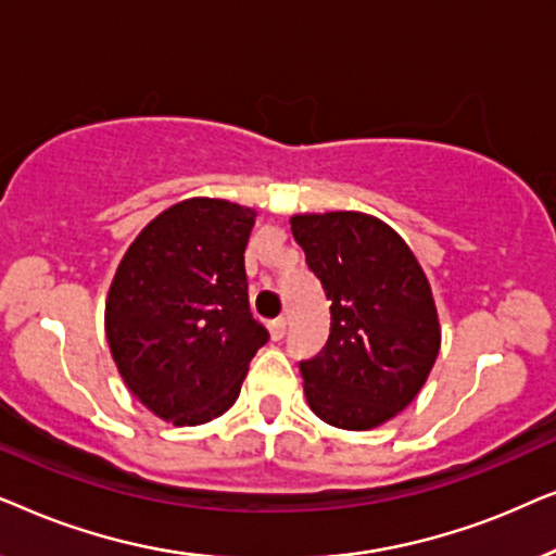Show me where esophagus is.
I'll list each match as a JSON object with an SVG mask.
<instances>
[{"instance_id":"34e87169","label":"esophagus","mask_w":556,"mask_h":556,"mask_svg":"<svg viewBox=\"0 0 556 556\" xmlns=\"http://www.w3.org/2000/svg\"><path fill=\"white\" fill-rule=\"evenodd\" d=\"M268 329H270V339L273 341H280L286 337V318L280 316V318H273V321L268 324Z\"/></svg>"}]
</instances>
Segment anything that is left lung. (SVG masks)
I'll return each instance as SVG.
<instances>
[{
	"mask_svg": "<svg viewBox=\"0 0 556 556\" xmlns=\"http://www.w3.org/2000/svg\"><path fill=\"white\" fill-rule=\"evenodd\" d=\"M291 230L331 301L329 341L299 364L308 407L333 428H377L417 397L438 359L428 278L407 242L371 215H295Z\"/></svg>",
	"mask_w": 556,
	"mask_h": 556,
	"instance_id": "left-lung-1",
	"label": "left lung"
}]
</instances>
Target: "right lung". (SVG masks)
Here are the masks:
<instances>
[{"label": "right lung", "instance_id": "add662e5", "mask_svg": "<svg viewBox=\"0 0 556 556\" xmlns=\"http://www.w3.org/2000/svg\"><path fill=\"white\" fill-rule=\"evenodd\" d=\"M253 225L250 207L192 197L151 219L113 276V362L134 397L166 422L202 425L232 407L268 341L248 301Z\"/></svg>", "mask_w": 556, "mask_h": 556}]
</instances>
